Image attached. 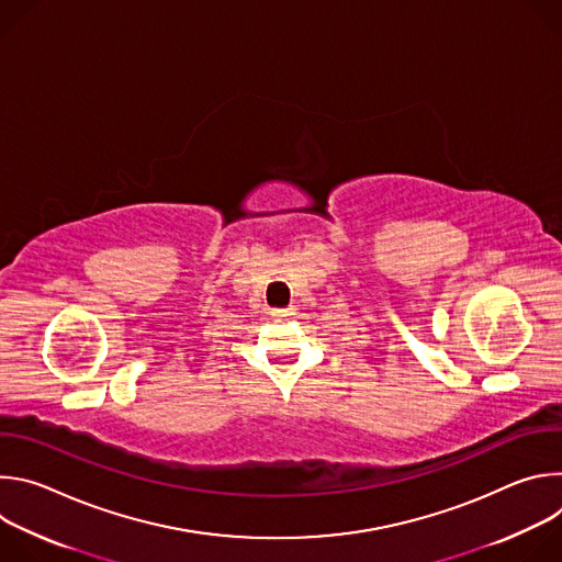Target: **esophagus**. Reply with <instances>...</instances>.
<instances>
[{
    "instance_id": "34e87169",
    "label": "esophagus",
    "mask_w": 562,
    "mask_h": 562,
    "mask_svg": "<svg viewBox=\"0 0 562 562\" xmlns=\"http://www.w3.org/2000/svg\"><path fill=\"white\" fill-rule=\"evenodd\" d=\"M293 313H295L293 304H291V306H282V308H271V315H276V317H289V315H293Z\"/></svg>"
}]
</instances>
